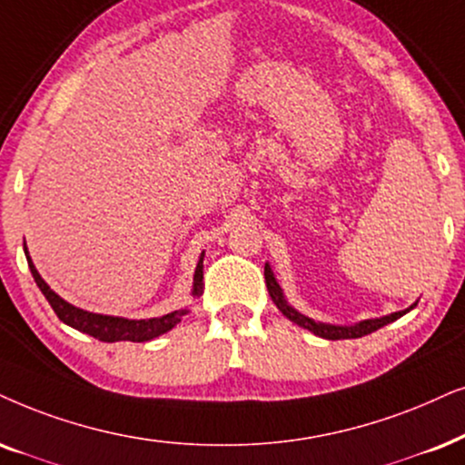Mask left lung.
Returning <instances> with one entry per match:
<instances>
[{"label":"left lung","instance_id":"left-lung-1","mask_svg":"<svg viewBox=\"0 0 465 465\" xmlns=\"http://www.w3.org/2000/svg\"><path fill=\"white\" fill-rule=\"evenodd\" d=\"M264 282H267V291L271 294V299H273V303L277 305V310H280L288 321H292L294 324H299V327H303L307 331H312L313 335L318 337H324V340H354V337H363V335H370L373 331H378L380 327H384V324L397 321V318H401L403 313L412 310V307H408V310L403 312H395L391 313V316H382V318H373V321H363L359 324H351V327H340V324H327V322H316L312 321V318L303 316V313L294 310L286 303L284 299V292H282L280 284L275 282L273 277V271H271L269 264H264Z\"/></svg>","mask_w":465,"mask_h":465}]
</instances>
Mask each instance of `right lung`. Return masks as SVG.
<instances>
[{
  "mask_svg": "<svg viewBox=\"0 0 465 465\" xmlns=\"http://www.w3.org/2000/svg\"><path fill=\"white\" fill-rule=\"evenodd\" d=\"M25 256H27V264L29 271H32L35 284L45 294L48 303H51L53 312L57 313V318L62 322L68 324V327L81 331V333H87L95 337L100 341H149L153 337H158L166 331H171L174 324L181 322V318L188 313V310H177L166 313V316L160 318H149V321H128V318H119V316H104V313H94V312H85L81 307L70 305L68 301H64L59 297L57 292L51 291V286L42 280L38 271H35L32 258H29V252L25 247ZM203 258L204 254H201L194 271V288H192V294L198 297L203 294Z\"/></svg>",
  "mask_w": 465,
  "mask_h": 465,
  "instance_id": "1",
  "label": "right lung"
}]
</instances>
